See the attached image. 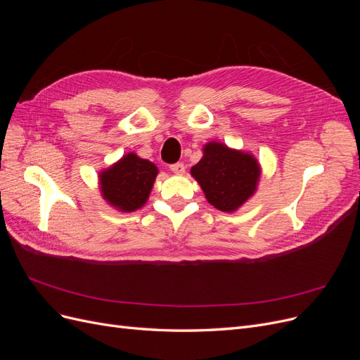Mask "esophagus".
<instances>
[{"label": "esophagus", "mask_w": 360, "mask_h": 360, "mask_svg": "<svg viewBox=\"0 0 360 360\" xmlns=\"http://www.w3.org/2000/svg\"><path fill=\"white\" fill-rule=\"evenodd\" d=\"M169 168L174 174H177V176H183L184 171H186V168H184L183 163H174V165H171Z\"/></svg>", "instance_id": "esophagus-1"}]
</instances>
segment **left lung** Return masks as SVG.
Segmentation results:
<instances>
[{
	"instance_id": "left-lung-1",
	"label": "left lung",
	"mask_w": 360,
	"mask_h": 360,
	"mask_svg": "<svg viewBox=\"0 0 360 360\" xmlns=\"http://www.w3.org/2000/svg\"><path fill=\"white\" fill-rule=\"evenodd\" d=\"M205 200L214 209L233 213L252 198L261 177V165L249 151L210 141L202 147V158L191 168Z\"/></svg>"
}]
</instances>
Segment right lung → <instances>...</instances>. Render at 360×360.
<instances>
[{"label":"right lung","mask_w":360,"mask_h":360,"mask_svg":"<svg viewBox=\"0 0 360 360\" xmlns=\"http://www.w3.org/2000/svg\"><path fill=\"white\" fill-rule=\"evenodd\" d=\"M159 169L134 151L99 172L102 198L115 210L130 213L147 202Z\"/></svg>","instance_id":"obj_1"}]
</instances>
